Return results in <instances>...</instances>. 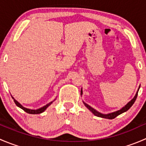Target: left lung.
<instances>
[{
  "mask_svg": "<svg viewBox=\"0 0 146 146\" xmlns=\"http://www.w3.org/2000/svg\"><path fill=\"white\" fill-rule=\"evenodd\" d=\"M140 89V86L139 88H138V90H137L136 93V95L134 96V98H133V99L131 100L130 102H129L127 103V104H126V105L124 106V107H122L121 109H120L119 110H117V111H114V112H111V113H109V114H102V113L100 112V111H97L96 110H95L94 108H92L91 106H90L89 104H88L87 103H85V102L82 101V102H83V104H85V107H87V108L88 109V110H90V111H91V112L92 113V114H94V115L97 116V117H101V118H104V119H114L115 117H117V116H119V114H122V113L125 112V111H126L127 110H129V109L131 108V107L132 105L133 104V103L135 102V101H136V98H137V95H138V90H139ZM80 94H81V95H82V90L81 89V92H80Z\"/></svg>",
  "mask_w": 146,
  "mask_h": 146,
  "instance_id": "8db88e82",
  "label": "left lung"
}]
</instances>
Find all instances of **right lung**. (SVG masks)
Instances as JSON below:
<instances>
[{
	"label": "right lung",
	"mask_w": 146,
	"mask_h": 146,
	"mask_svg": "<svg viewBox=\"0 0 146 146\" xmlns=\"http://www.w3.org/2000/svg\"><path fill=\"white\" fill-rule=\"evenodd\" d=\"M12 98H13V99H14L15 103V104L17 106V107H20V108H21L22 110H24L25 111H26V112L28 113V114H41V113L44 112V111L45 110H46L47 107H48L49 105H51V104H52L53 102H54L56 100L55 99L54 101H52V102H51L48 103V104H46V105L44 106V107H41V108L37 109V110H31V109H28V108H26V107H24L23 105H22L21 104H20V102H18L16 100H15V98H13V97H12Z\"/></svg>",
	"instance_id": "1"
}]
</instances>
